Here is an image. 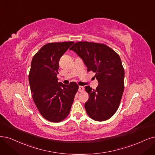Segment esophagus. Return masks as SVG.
Returning <instances> with one entry per match:
<instances>
[{
    "label": "esophagus",
    "instance_id": "obj_1",
    "mask_svg": "<svg viewBox=\"0 0 155 155\" xmlns=\"http://www.w3.org/2000/svg\"><path fill=\"white\" fill-rule=\"evenodd\" d=\"M78 91H80V92H83V91H84V87L83 86H81V85H80V86L78 87Z\"/></svg>",
    "mask_w": 155,
    "mask_h": 155
}]
</instances>
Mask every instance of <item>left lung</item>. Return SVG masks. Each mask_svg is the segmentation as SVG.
<instances>
[{
    "instance_id": "8db88e82",
    "label": "left lung",
    "mask_w": 155,
    "mask_h": 155,
    "mask_svg": "<svg viewBox=\"0 0 155 155\" xmlns=\"http://www.w3.org/2000/svg\"><path fill=\"white\" fill-rule=\"evenodd\" d=\"M83 60L87 71L95 73L96 89L85 87L89 95L85 108L96 121L110 118L117 111L124 91V71L119 55L104 44L87 41L74 43L70 48Z\"/></svg>"
}]
</instances>
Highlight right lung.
<instances>
[{
    "label": "right lung",
    "mask_w": 155,
    "mask_h": 155,
    "mask_svg": "<svg viewBox=\"0 0 155 155\" xmlns=\"http://www.w3.org/2000/svg\"><path fill=\"white\" fill-rule=\"evenodd\" d=\"M73 41L45 45L34 55L28 74L32 98L39 113L49 121L64 120L71 110L78 89L74 82H58L59 60Z\"/></svg>",
    "instance_id": "1"
}]
</instances>
